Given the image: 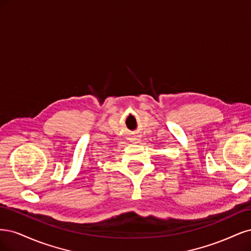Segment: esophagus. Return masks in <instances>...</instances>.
<instances>
[{"label":"esophagus","mask_w":251,"mask_h":251,"mask_svg":"<svg viewBox=\"0 0 251 251\" xmlns=\"http://www.w3.org/2000/svg\"><path fill=\"white\" fill-rule=\"evenodd\" d=\"M131 142L139 143V142H140V139H139V137H131Z\"/></svg>","instance_id":"1"}]
</instances>
